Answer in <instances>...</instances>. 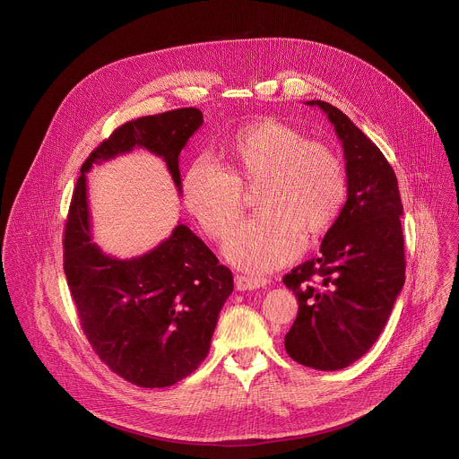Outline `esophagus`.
<instances>
[{
    "label": "esophagus",
    "instance_id": "34e87169",
    "mask_svg": "<svg viewBox=\"0 0 459 459\" xmlns=\"http://www.w3.org/2000/svg\"><path fill=\"white\" fill-rule=\"evenodd\" d=\"M234 281H236L238 290H254V289L266 287L270 283L268 278L254 275H236L234 276Z\"/></svg>",
    "mask_w": 459,
    "mask_h": 459
}]
</instances>
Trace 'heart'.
<instances>
[{"label":"heart","instance_id":"obj_1","mask_svg":"<svg viewBox=\"0 0 459 459\" xmlns=\"http://www.w3.org/2000/svg\"><path fill=\"white\" fill-rule=\"evenodd\" d=\"M229 170L211 158L191 163L183 179L186 211L212 239L229 238L245 209V189L257 187L261 214L243 223L227 259L248 272H272L303 248V234L319 236L339 218L348 179L339 156L273 118L239 129L229 142Z\"/></svg>","mask_w":459,"mask_h":459}]
</instances>
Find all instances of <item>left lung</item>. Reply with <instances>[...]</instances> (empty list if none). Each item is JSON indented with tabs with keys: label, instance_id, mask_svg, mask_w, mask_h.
I'll return each mask as SVG.
<instances>
[{
	"label": "left lung",
	"instance_id": "1",
	"mask_svg": "<svg viewBox=\"0 0 459 459\" xmlns=\"http://www.w3.org/2000/svg\"><path fill=\"white\" fill-rule=\"evenodd\" d=\"M307 104L326 113L342 142L348 200L319 257L283 276L298 298L283 342L294 362L337 370L372 348L404 285L403 204L392 167L366 134L330 102Z\"/></svg>",
	"mask_w": 459,
	"mask_h": 459
}]
</instances>
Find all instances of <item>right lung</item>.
<instances>
[{
	"mask_svg": "<svg viewBox=\"0 0 459 459\" xmlns=\"http://www.w3.org/2000/svg\"><path fill=\"white\" fill-rule=\"evenodd\" d=\"M202 122L200 109L181 108L117 127L85 160L65 221L64 272L82 328L106 366L143 388L170 386L202 364L234 278L183 223L140 257L102 254L92 243L87 172L143 147L165 160L181 191L179 154Z\"/></svg>",
	"mask_w": 459,
	"mask_h": 459,
	"instance_id": "1",
	"label": "right lung"
}]
</instances>
